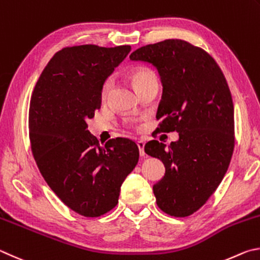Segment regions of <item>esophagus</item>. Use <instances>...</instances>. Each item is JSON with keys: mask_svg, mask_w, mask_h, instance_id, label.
Instances as JSON below:
<instances>
[{"mask_svg": "<svg viewBox=\"0 0 260 260\" xmlns=\"http://www.w3.org/2000/svg\"><path fill=\"white\" fill-rule=\"evenodd\" d=\"M137 146H138V148H139V154L142 156H144L145 155V152H144V147H145V143H144V140H138L137 142Z\"/></svg>", "mask_w": 260, "mask_h": 260, "instance_id": "esophagus-1", "label": "esophagus"}]
</instances>
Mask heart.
<instances>
[{
	"label": "heart",
	"mask_w": 260,
	"mask_h": 260,
	"mask_svg": "<svg viewBox=\"0 0 260 260\" xmlns=\"http://www.w3.org/2000/svg\"><path fill=\"white\" fill-rule=\"evenodd\" d=\"M154 76L153 73L151 71L148 70H145V68H137V70H135L133 73L130 74V79H131V82H133V84L136 88H138V86L140 84H143L144 82L148 81L149 79H153ZM112 80L108 79L106 80L103 83V86H102V92H100V95H102V99L105 100L107 98V95L109 93V90H111L112 88Z\"/></svg>",
	"instance_id": "heart-1"
}]
</instances>
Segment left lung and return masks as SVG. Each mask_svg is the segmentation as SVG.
Instances as JSON below:
<instances>
[{"label":"left lung","instance_id":"8db88e82","mask_svg":"<svg viewBox=\"0 0 260 260\" xmlns=\"http://www.w3.org/2000/svg\"><path fill=\"white\" fill-rule=\"evenodd\" d=\"M130 60L156 68L163 92L156 133L177 131L179 139L166 146L157 140L145 152L157 157L166 175L153 186L162 211L187 217L198 211L221 183L234 149V105L220 67L203 49L183 40L145 45Z\"/></svg>","mask_w":260,"mask_h":260}]
</instances>
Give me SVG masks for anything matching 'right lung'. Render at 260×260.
<instances>
[{"mask_svg":"<svg viewBox=\"0 0 260 260\" xmlns=\"http://www.w3.org/2000/svg\"><path fill=\"white\" fill-rule=\"evenodd\" d=\"M130 50L63 48L45 66L31 94L28 127L36 165L54 194L84 217L112 210L138 163L133 140L111 139L100 146L86 123L102 106L103 83Z\"/></svg>","mask_w":260,"mask_h":260,"instance_id":"obj_1","label":"right lung"}]
</instances>
